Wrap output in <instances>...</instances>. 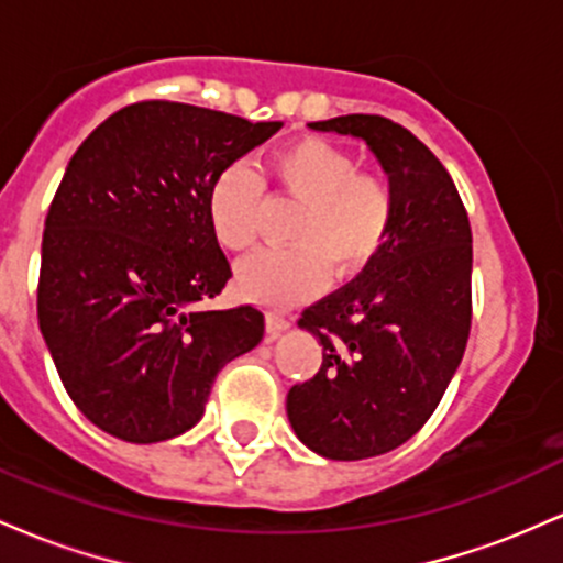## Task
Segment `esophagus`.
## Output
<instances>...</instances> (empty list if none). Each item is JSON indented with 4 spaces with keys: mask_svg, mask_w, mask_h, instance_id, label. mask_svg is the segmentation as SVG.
<instances>
[{
    "mask_svg": "<svg viewBox=\"0 0 563 563\" xmlns=\"http://www.w3.org/2000/svg\"><path fill=\"white\" fill-rule=\"evenodd\" d=\"M290 328V320L286 314H277V312H269L267 314V335L269 339H277L280 333H286Z\"/></svg>",
    "mask_w": 563,
    "mask_h": 563,
    "instance_id": "34e87169",
    "label": "esophagus"
}]
</instances>
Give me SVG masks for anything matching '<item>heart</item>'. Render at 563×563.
I'll return each mask as SVG.
<instances>
[{
	"label": "heart",
	"instance_id": "heart-1",
	"mask_svg": "<svg viewBox=\"0 0 563 563\" xmlns=\"http://www.w3.org/2000/svg\"><path fill=\"white\" fill-rule=\"evenodd\" d=\"M269 179L299 203L290 219L288 249H267L238 264L235 286L245 299L273 309L307 301L333 280H352L371 267L394 222V192L386 179L357 172L346 151L318 137L277 147L267 161ZM262 179L245 164L214 177L206 198L211 232L228 251L256 241Z\"/></svg>",
	"mask_w": 563,
	"mask_h": 563
}]
</instances>
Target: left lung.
I'll return each instance as SVG.
<instances>
[{"mask_svg":"<svg viewBox=\"0 0 563 563\" xmlns=\"http://www.w3.org/2000/svg\"><path fill=\"white\" fill-rule=\"evenodd\" d=\"M363 140L389 177L394 222L357 280L303 309L318 376L288 391L290 429L331 461L384 455L416 434L455 376L471 331V224L455 183L412 132L380 115L309 124Z\"/></svg>","mask_w":563,"mask_h":563,"instance_id":"left-lung-1","label":"left lung"}]
</instances>
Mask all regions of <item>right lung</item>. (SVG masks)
<instances>
[{
	"label": "right lung",
	"instance_id": "1",
	"mask_svg": "<svg viewBox=\"0 0 563 563\" xmlns=\"http://www.w3.org/2000/svg\"><path fill=\"white\" fill-rule=\"evenodd\" d=\"M280 126L151 100L108 115L68 161L44 222L38 328L97 429L134 444L185 434L217 373L262 341L260 309H198L232 277L206 198Z\"/></svg>",
	"mask_w": 563,
	"mask_h": 563
}]
</instances>
